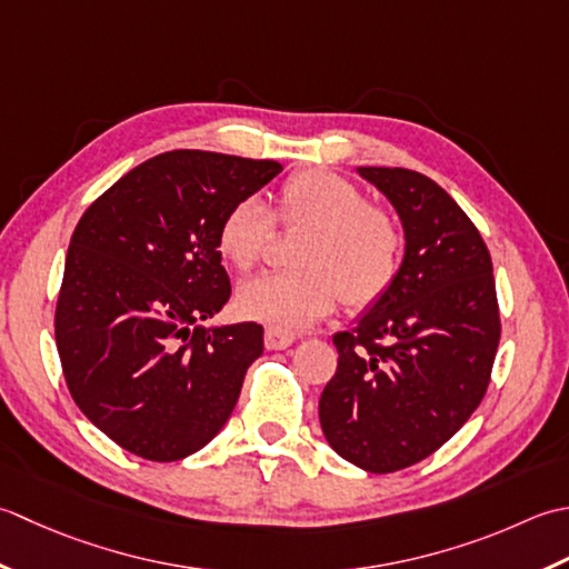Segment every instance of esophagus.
Masks as SVG:
<instances>
[{
    "mask_svg": "<svg viewBox=\"0 0 569 569\" xmlns=\"http://www.w3.org/2000/svg\"><path fill=\"white\" fill-rule=\"evenodd\" d=\"M295 341H297V333H292V331L277 329V327L264 329V349L268 351H284Z\"/></svg>",
    "mask_w": 569,
    "mask_h": 569,
    "instance_id": "1",
    "label": "esophagus"
}]
</instances>
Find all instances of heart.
I'll use <instances>...</instances> for the list:
<instances>
[{"instance_id": "b5f03b06", "label": "heart", "mask_w": 569, "mask_h": 569, "mask_svg": "<svg viewBox=\"0 0 569 569\" xmlns=\"http://www.w3.org/2000/svg\"><path fill=\"white\" fill-rule=\"evenodd\" d=\"M277 216L284 226L307 228L295 250L299 270L268 272L242 282L236 307L246 319L277 329L311 327L331 315L341 292L351 305H368L390 287L400 264V230L339 173L323 169L295 173L277 199ZM270 233L268 206L258 196H246L220 218L216 248L236 270H250Z\"/></svg>"}]
</instances>
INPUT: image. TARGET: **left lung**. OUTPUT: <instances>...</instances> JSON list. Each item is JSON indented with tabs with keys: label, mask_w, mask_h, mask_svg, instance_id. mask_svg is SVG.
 Wrapping results in <instances>:
<instances>
[{
	"label": "left lung",
	"mask_w": 569,
	"mask_h": 569,
	"mask_svg": "<svg viewBox=\"0 0 569 569\" xmlns=\"http://www.w3.org/2000/svg\"><path fill=\"white\" fill-rule=\"evenodd\" d=\"M400 218L390 287L333 333L339 366L319 400L336 455L370 473L430 457L479 408L501 339L491 254L451 196L410 169L358 167Z\"/></svg>",
	"instance_id": "obj_1"
}]
</instances>
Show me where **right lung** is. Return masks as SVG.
I'll return each instance as SVG.
<instances>
[{"mask_svg":"<svg viewBox=\"0 0 569 569\" xmlns=\"http://www.w3.org/2000/svg\"><path fill=\"white\" fill-rule=\"evenodd\" d=\"M282 164L177 149L127 171L73 230L56 307L68 390L114 445L177 461L223 430L262 327L206 323L230 299L218 223Z\"/></svg>","mask_w":569,"mask_h":569,"instance_id":"1","label":"right lung"}]
</instances>
